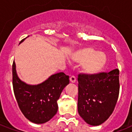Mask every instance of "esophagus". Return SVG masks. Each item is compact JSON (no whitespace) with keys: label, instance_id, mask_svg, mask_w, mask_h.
Instances as JSON below:
<instances>
[{"label":"esophagus","instance_id":"esophagus-1","mask_svg":"<svg viewBox=\"0 0 132 132\" xmlns=\"http://www.w3.org/2000/svg\"><path fill=\"white\" fill-rule=\"evenodd\" d=\"M70 81L71 83H75L76 81V77L75 76H71L70 77Z\"/></svg>","mask_w":132,"mask_h":132}]
</instances>
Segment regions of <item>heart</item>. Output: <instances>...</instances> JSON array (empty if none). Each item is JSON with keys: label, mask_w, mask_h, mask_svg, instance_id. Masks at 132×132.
Segmentation results:
<instances>
[{"label": "heart", "mask_w": 132, "mask_h": 132, "mask_svg": "<svg viewBox=\"0 0 132 132\" xmlns=\"http://www.w3.org/2000/svg\"><path fill=\"white\" fill-rule=\"evenodd\" d=\"M71 59L77 63H82L81 72L88 76H97L104 70L108 57L104 53L92 47H85L72 54Z\"/></svg>", "instance_id": "1"}]
</instances>
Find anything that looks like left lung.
<instances>
[{
    "label": "left lung",
    "mask_w": 132,
    "mask_h": 132,
    "mask_svg": "<svg viewBox=\"0 0 132 132\" xmlns=\"http://www.w3.org/2000/svg\"><path fill=\"white\" fill-rule=\"evenodd\" d=\"M78 112L86 123L97 126L104 123L117 104L119 94V70L97 76L78 75Z\"/></svg>",
    "instance_id": "left-lung-1"
}]
</instances>
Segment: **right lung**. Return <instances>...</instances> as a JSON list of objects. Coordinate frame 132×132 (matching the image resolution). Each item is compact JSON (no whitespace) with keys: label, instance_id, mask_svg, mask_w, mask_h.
Instances as JSON below:
<instances>
[{"label":"right lung","instance_id":"add662e5","mask_svg":"<svg viewBox=\"0 0 132 132\" xmlns=\"http://www.w3.org/2000/svg\"><path fill=\"white\" fill-rule=\"evenodd\" d=\"M12 75L13 92L24 116L36 124L50 121L57 114V100L63 89L69 84V76L64 72H59L38 85L27 84L18 76L14 61Z\"/></svg>","mask_w":132,"mask_h":132}]
</instances>
